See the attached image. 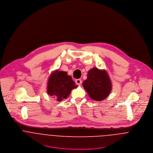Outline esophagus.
<instances>
[{
	"instance_id": "obj_1",
	"label": "esophagus",
	"mask_w": 153,
	"mask_h": 153,
	"mask_svg": "<svg viewBox=\"0 0 153 153\" xmlns=\"http://www.w3.org/2000/svg\"><path fill=\"white\" fill-rule=\"evenodd\" d=\"M75 82H76V84L77 85H80V84H81V83H82V81H81V79H76V81H75Z\"/></svg>"
}]
</instances>
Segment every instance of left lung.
I'll use <instances>...</instances> for the list:
<instances>
[{
    "instance_id": "obj_1",
    "label": "left lung",
    "mask_w": 153,
    "mask_h": 153,
    "mask_svg": "<svg viewBox=\"0 0 153 153\" xmlns=\"http://www.w3.org/2000/svg\"><path fill=\"white\" fill-rule=\"evenodd\" d=\"M82 85L89 96L94 100L100 101L105 99L112 89V84L107 72L97 68L88 72L87 79Z\"/></svg>"
}]
</instances>
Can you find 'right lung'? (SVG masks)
I'll list each match as a JSON object with an SVG mask.
<instances>
[{"instance_id": "1", "label": "right lung", "mask_w": 153, "mask_h": 153, "mask_svg": "<svg viewBox=\"0 0 153 153\" xmlns=\"http://www.w3.org/2000/svg\"><path fill=\"white\" fill-rule=\"evenodd\" d=\"M72 77L66 72L56 70L50 75L48 85L47 93L51 96L56 97L58 101L66 98L72 89L77 88Z\"/></svg>"}]
</instances>
